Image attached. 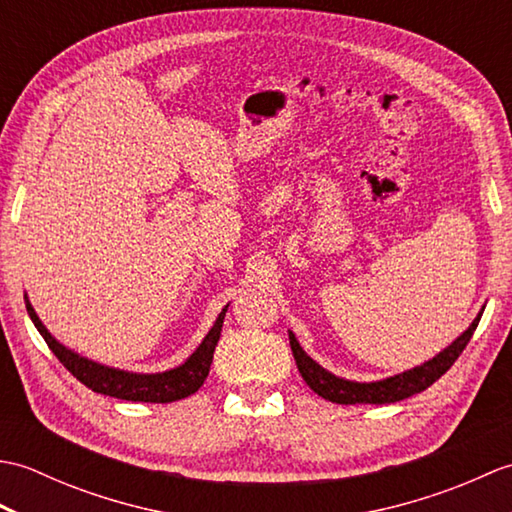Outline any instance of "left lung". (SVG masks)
Masks as SVG:
<instances>
[{
    "instance_id": "1",
    "label": "left lung",
    "mask_w": 512,
    "mask_h": 512,
    "mask_svg": "<svg viewBox=\"0 0 512 512\" xmlns=\"http://www.w3.org/2000/svg\"><path fill=\"white\" fill-rule=\"evenodd\" d=\"M480 319H482V312L477 314V319L471 323L469 330H466L462 336H458L447 350H442L438 356H433L431 361L413 367L409 372L389 376L385 380H376V383H356V380H345L325 372L319 363H314L312 358L301 350V345L292 332H290V347H292V354H295L301 378L306 380L314 394H319L321 398L330 402H339V405H358V402H365V405H385V402H398L413 394H420V391L436 383L444 372H449L451 365L458 361V356L464 352V347L469 345Z\"/></svg>"
}]
</instances>
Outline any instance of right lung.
Masks as SVG:
<instances>
[{"label":"right lung","mask_w":512,"mask_h":512,"mask_svg":"<svg viewBox=\"0 0 512 512\" xmlns=\"http://www.w3.org/2000/svg\"><path fill=\"white\" fill-rule=\"evenodd\" d=\"M226 308L220 312V317H217L211 332L204 336V341L200 343L198 350H195L180 367H173L169 372H162V374H129V372H121V369L92 363L88 358L65 350V347L54 341L50 332L43 328L37 312L32 310V306L26 299V310L30 314L32 323H35V328L43 336V341L48 343L54 356L59 358L63 367L68 369L76 380H81L85 387H90L92 391H96V394L132 400V402H173V400H182L195 394V391L204 385L206 376H209L215 345L220 341Z\"/></svg>","instance_id":"right-lung-1"}]
</instances>
